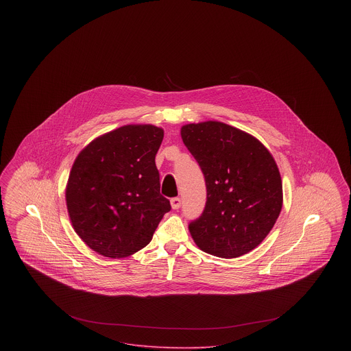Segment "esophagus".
<instances>
[{"mask_svg":"<svg viewBox=\"0 0 351 351\" xmlns=\"http://www.w3.org/2000/svg\"><path fill=\"white\" fill-rule=\"evenodd\" d=\"M170 204H171V208H173V209H178V208L181 206V199L174 197V199L170 200Z\"/></svg>","mask_w":351,"mask_h":351,"instance_id":"esophagus-1","label":"esophagus"}]
</instances>
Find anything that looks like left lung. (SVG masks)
<instances>
[{
    "label": "left lung",
    "mask_w": 351,
    "mask_h": 351,
    "mask_svg": "<svg viewBox=\"0 0 351 351\" xmlns=\"http://www.w3.org/2000/svg\"><path fill=\"white\" fill-rule=\"evenodd\" d=\"M184 145L199 162L206 204L189 232L204 252L238 258L269 235L282 208L278 166L256 138L221 121L181 127Z\"/></svg>",
    "instance_id": "left-lung-1"
}]
</instances>
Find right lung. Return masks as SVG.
Returning a JSON list of instances; mask_svg holds the SVG:
<instances>
[{"mask_svg":"<svg viewBox=\"0 0 351 351\" xmlns=\"http://www.w3.org/2000/svg\"><path fill=\"white\" fill-rule=\"evenodd\" d=\"M162 141L160 127L127 124L77 155L66 185L67 212L77 235L97 254L120 259L142 250L170 210L155 166Z\"/></svg>","mask_w":351,"mask_h":351,"instance_id":"add662e5","label":"right lung"}]
</instances>
